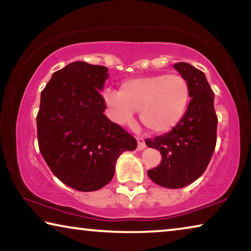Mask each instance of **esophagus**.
Listing matches in <instances>:
<instances>
[{"mask_svg":"<svg viewBox=\"0 0 251 251\" xmlns=\"http://www.w3.org/2000/svg\"><path fill=\"white\" fill-rule=\"evenodd\" d=\"M136 139H137V150L138 151L144 150V148L146 147V144H145V141H144V138L143 137H136Z\"/></svg>","mask_w":251,"mask_h":251,"instance_id":"esophagus-1","label":"esophagus"}]
</instances>
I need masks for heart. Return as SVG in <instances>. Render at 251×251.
Wrapping results in <instances>:
<instances>
[{"instance_id": "1", "label": "heart", "mask_w": 251, "mask_h": 251, "mask_svg": "<svg viewBox=\"0 0 251 251\" xmlns=\"http://www.w3.org/2000/svg\"><path fill=\"white\" fill-rule=\"evenodd\" d=\"M190 88L179 74H155L128 78L120 92L107 90L104 100L118 124H128L134 112L141 110V121L147 129L164 133L174 128L188 107Z\"/></svg>"}]
</instances>
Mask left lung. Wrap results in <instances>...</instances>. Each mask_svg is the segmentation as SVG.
Instances as JSON below:
<instances>
[{"instance_id":"obj_1","label":"left lung","mask_w":251,"mask_h":251,"mask_svg":"<svg viewBox=\"0 0 251 251\" xmlns=\"http://www.w3.org/2000/svg\"><path fill=\"white\" fill-rule=\"evenodd\" d=\"M174 67L188 82L192 100L185 116L169 133L147 138L145 143L163 157L158 166L147 172L148 177L157 185L176 189L192 184L206 171L217 142L218 118L205 74L184 62Z\"/></svg>"}]
</instances>
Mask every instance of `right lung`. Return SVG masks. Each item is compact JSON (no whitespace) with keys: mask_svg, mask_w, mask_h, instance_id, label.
<instances>
[{"mask_svg":"<svg viewBox=\"0 0 251 251\" xmlns=\"http://www.w3.org/2000/svg\"><path fill=\"white\" fill-rule=\"evenodd\" d=\"M108 69L74 62L55 72L41 93L37 142L50 171L65 185L95 192L107 185L123 151L137 141L103 114Z\"/></svg>","mask_w":251,"mask_h":251,"instance_id":"1","label":"right lung"}]
</instances>
